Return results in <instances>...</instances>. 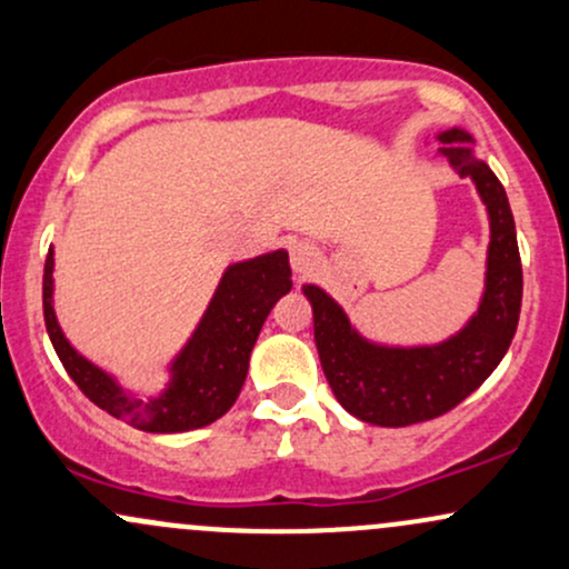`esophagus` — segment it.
Returning <instances> with one entry per match:
<instances>
[{
  "mask_svg": "<svg viewBox=\"0 0 569 569\" xmlns=\"http://www.w3.org/2000/svg\"><path fill=\"white\" fill-rule=\"evenodd\" d=\"M290 262H292V271L296 273H311L317 268V262H320V252H317V247H311V243H296V247L290 249Z\"/></svg>",
  "mask_w": 569,
  "mask_h": 569,
  "instance_id": "34e87169",
  "label": "esophagus"
}]
</instances>
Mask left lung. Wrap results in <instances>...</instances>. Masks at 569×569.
<instances>
[{
    "label": "left lung",
    "mask_w": 569,
    "mask_h": 569,
    "mask_svg": "<svg viewBox=\"0 0 569 569\" xmlns=\"http://www.w3.org/2000/svg\"><path fill=\"white\" fill-rule=\"evenodd\" d=\"M439 140L445 160L478 184L491 217L486 296L478 317L439 347L388 350L360 339L320 287H303L315 317V345L333 396L347 412L375 426L423 423L461 405L505 358L521 315L523 271L505 187L486 162L475 160L467 132L448 130Z\"/></svg>",
    "instance_id": "8db88e82"
}]
</instances>
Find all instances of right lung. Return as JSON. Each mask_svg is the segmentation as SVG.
Masks as SVG:
<instances>
[{"mask_svg":"<svg viewBox=\"0 0 569 569\" xmlns=\"http://www.w3.org/2000/svg\"><path fill=\"white\" fill-rule=\"evenodd\" d=\"M51 273L53 252L48 249L46 268H42V315H46L48 336L64 371L97 407L136 429L157 433L200 429L222 418L233 407L247 380L249 352L258 341L262 322L273 303L292 287L287 252H271L230 266L203 322L181 358L176 360V380L170 390L143 405L121 393L111 377L94 369L67 345L51 307Z\"/></svg>","mask_w":569,"mask_h":569,"instance_id":"1","label":"right lung"}]
</instances>
